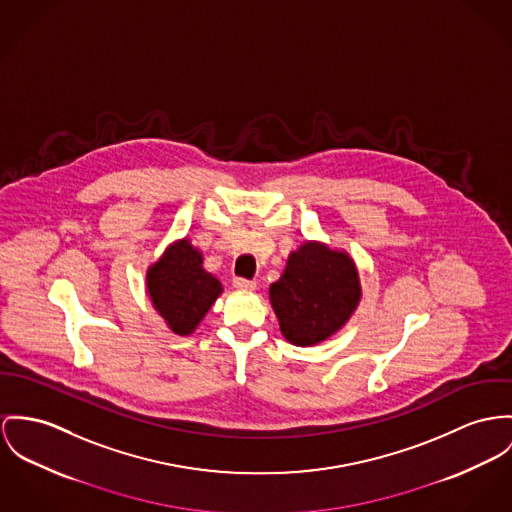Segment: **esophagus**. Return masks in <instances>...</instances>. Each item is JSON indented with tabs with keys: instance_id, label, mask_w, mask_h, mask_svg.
<instances>
[{
	"instance_id": "34e87169",
	"label": "esophagus",
	"mask_w": 512,
	"mask_h": 512,
	"mask_svg": "<svg viewBox=\"0 0 512 512\" xmlns=\"http://www.w3.org/2000/svg\"><path fill=\"white\" fill-rule=\"evenodd\" d=\"M234 286H236L237 290H255L257 284L253 280H247V278H236Z\"/></svg>"
}]
</instances>
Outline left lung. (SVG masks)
Wrapping results in <instances>:
<instances>
[{
    "instance_id": "8db88e82",
    "label": "left lung",
    "mask_w": 512,
    "mask_h": 512,
    "mask_svg": "<svg viewBox=\"0 0 512 512\" xmlns=\"http://www.w3.org/2000/svg\"><path fill=\"white\" fill-rule=\"evenodd\" d=\"M360 280L345 251L306 241L290 253L269 296L286 341L312 347L337 333L360 302Z\"/></svg>"
}]
</instances>
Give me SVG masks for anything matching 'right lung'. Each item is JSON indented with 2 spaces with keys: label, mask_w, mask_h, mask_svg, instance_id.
I'll return each instance as SVG.
<instances>
[{
  "label": "right lung",
  "mask_w": 512,
  "mask_h": 512,
  "mask_svg": "<svg viewBox=\"0 0 512 512\" xmlns=\"http://www.w3.org/2000/svg\"><path fill=\"white\" fill-rule=\"evenodd\" d=\"M154 308L177 335H191L222 294L220 280L202 269V253L191 241L171 243L146 275Z\"/></svg>",
  "instance_id": "add662e5"
}]
</instances>
